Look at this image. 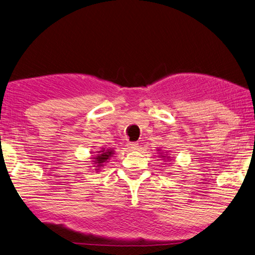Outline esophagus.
<instances>
[{
  "instance_id": "1",
  "label": "esophagus",
  "mask_w": 255,
  "mask_h": 255,
  "mask_svg": "<svg viewBox=\"0 0 255 255\" xmlns=\"http://www.w3.org/2000/svg\"><path fill=\"white\" fill-rule=\"evenodd\" d=\"M127 147H128V150H131V151H134V150H136L139 145H137L136 142H128Z\"/></svg>"
}]
</instances>
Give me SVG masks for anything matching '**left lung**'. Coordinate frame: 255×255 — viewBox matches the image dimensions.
<instances>
[{
    "label": "left lung",
    "instance_id": "8db88e82",
    "mask_svg": "<svg viewBox=\"0 0 255 255\" xmlns=\"http://www.w3.org/2000/svg\"><path fill=\"white\" fill-rule=\"evenodd\" d=\"M161 157L162 158H169V157H167V156H164V155H162V153H161Z\"/></svg>",
    "mask_w": 255,
    "mask_h": 255
}]
</instances>
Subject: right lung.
<instances>
[{"label":"right lung","instance_id":"add662e5","mask_svg":"<svg viewBox=\"0 0 255 255\" xmlns=\"http://www.w3.org/2000/svg\"><path fill=\"white\" fill-rule=\"evenodd\" d=\"M113 153H114V151L111 149H107V150L102 149L100 151H97V156L94 157V159H95L94 164L97 165L96 167L104 166V162H107V160L113 156Z\"/></svg>","mask_w":255,"mask_h":255}]
</instances>
